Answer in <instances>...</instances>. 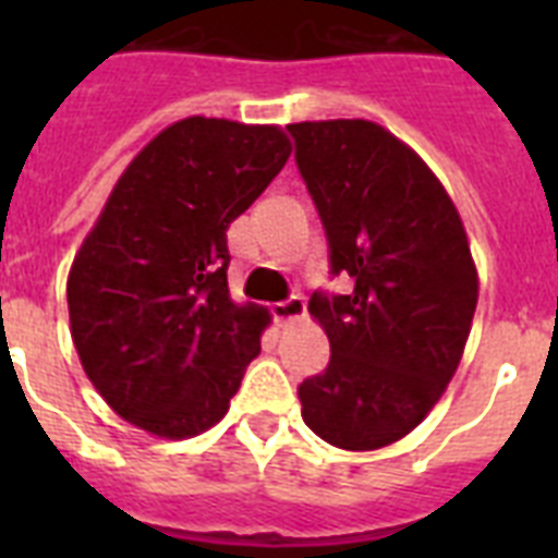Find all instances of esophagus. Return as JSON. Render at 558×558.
<instances>
[{
  "instance_id": "1",
  "label": "esophagus",
  "mask_w": 558,
  "mask_h": 558,
  "mask_svg": "<svg viewBox=\"0 0 558 558\" xmlns=\"http://www.w3.org/2000/svg\"><path fill=\"white\" fill-rule=\"evenodd\" d=\"M271 315H275V322L280 327H289V324L301 322L306 315V301L304 298H287V301H280V304L271 306Z\"/></svg>"
}]
</instances>
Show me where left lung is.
Instances as JSON below:
<instances>
[{
	"label": "left lung",
	"mask_w": 558,
	"mask_h": 558,
	"mask_svg": "<svg viewBox=\"0 0 558 558\" xmlns=\"http://www.w3.org/2000/svg\"><path fill=\"white\" fill-rule=\"evenodd\" d=\"M295 159L350 295L310 298L330 365L298 388L301 416L336 449L402 440L440 402L477 306L466 228L432 168L365 118L301 121Z\"/></svg>",
	"instance_id": "left-lung-1"
}]
</instances>
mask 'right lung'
<instances>
[{
  "label": "right lung",
  "mask_w": 558,
  "mask_h": 558,
  "mask_svg": "<svg viewBox=\"0 0 558 558\" xmlns=\"http://www.w3.org/2000/svg\"><path fill=\"white\" fill-rule=\"evenodd\" d=\"M278 124L193 116L144 144L74 254L65 298L81 365L118 416L161 440L228 411L271 324L228 292L226 231L287 165Z\"/></svg>",
  "instance_id": "right-lung-1"
}]
</instances>
